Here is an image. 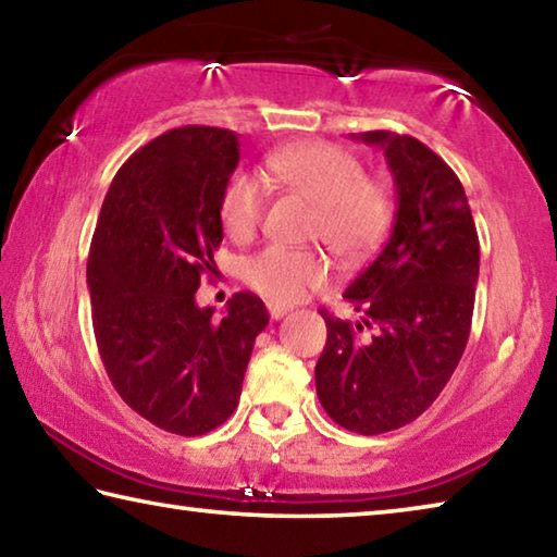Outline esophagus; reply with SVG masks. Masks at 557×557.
Segmentation results:
<instances>
[{
	"instance_id": "34e87169",
	"label": "esophagus",
	"mask_w": 557,
	"mask_h": 557,
	"mask_svg": "<svg viewBox=\"0 0 557 557\" xmlns=\"http://www.w3.org/2000/svg\"><path fill=\"white\" fill-rule=\"evenodd\" d=\"M268 309H270V317H272V319H282V317H285V314L289 312V307H285V305H275V301H270Z\"/></svg>"
}]
</instances>
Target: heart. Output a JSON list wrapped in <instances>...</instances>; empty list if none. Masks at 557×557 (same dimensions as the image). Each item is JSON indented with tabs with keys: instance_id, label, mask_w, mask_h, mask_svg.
I'll return each mask as SVG.
<instances>
[{
	"instance_id": "obj_1",
	"label": "heart",
	"mask_w": 557,
	"mask_h": 557,
	"mask_svg": "<svg viewBox=\"0 0 557 557\" xmlns=\"http://www.w3.org/2000/svg\"><path fill=\"white\" fill-rule=\"evenodd\" d=\"M265 172L317 206L312 238L324 240L344 265H358L381 248L395 215V196L381 176H366L363 162L332 143H295L270 152ZM265 213V188L235 172L221 194V223L235 240L256 235ZM332 268L324 252L268 245L243 262V280L275 305L326 285Z\"/></svg>"
}]
</instances>
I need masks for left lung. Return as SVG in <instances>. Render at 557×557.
Wrapping results in <instances>:
<instances>
[{"mask_svg": "<svg viewBox=\"0 0 557 557\" xmlns=\"http://www.w3.org/2000/svg\"><path fill=\"white\" fill-rule=\"evenodd\" d=\"M381 147L398 188L388 243L344 292L361 319L329 314L317 395L336 425L383 435L418 420L465 354L479 280V235L465 186L410 135H354Z\"/></svg>", "mask_w": 557, "mask_h": 557, "instance_id": "left-lung-1", "label": "left lung"}]
</instances>
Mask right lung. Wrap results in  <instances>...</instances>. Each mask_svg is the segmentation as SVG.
Wrapping results in <instances>:
<instances>
[{"label": "right lung", "instance_id": "add662e5", "mask_svg": "<svg viewBox=\"0 0 557 557\" xmlns=\"http://www.w3.org/2000/svg\"><path fill=\"white\" fill-rule=\"evenodd\" d=\"M238 159L231 129L164 132L120 166L90 243L102 366L132 410L182 437L206 435L238 408L252 344L270 322L252 292H235L221 322L194 299L215 272L221 194Z\"/></svg>", "mask_w": 557, "mask_h": 557}]
</instances>
